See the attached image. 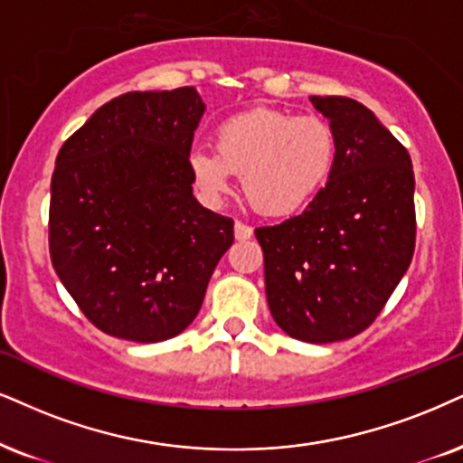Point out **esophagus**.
<instances>
[{
	"instance_id": "1",
	"label": "esophagus",
	"mask_w": 463,
	"mask_h": 463,
	"mask_svg": "<svg viewBox=\"0 0 463 463\" xmlns=\"http://www.w3.org/2000/svg\"><path fill=\"white\" fill-rule=\"evenodd\" d=\"M233 236H236V241H249V238L253 236V227L242 221H236V225H233Z\"/></svg>"
}]
</instances>
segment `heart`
I'll use <instances>...</instances> for the list:
<instances>
[{"instance_id":"heart-1","label":"heart","mask_w":463,"mask_h":463,"mask_svg":"<svg viewBox=\"0 0 463 463\" xmlns=\"http://www.w3.org/2000/svg\"><path fill=\"white\" fill-rule=\"evenodd\" d=\"M336 158V137L326 119L279 109H249L214 130V152L193 150L188 169L202 193L219 202L230 193L232 174L268 216L298 213L322 191Z\"/></svg>"}]
</instances>
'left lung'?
Wrapping results in <instances>:
<instances>
[{
  "mask_svg": "<svg viewBox=\"0 0 463 463\" xmlns=\"http://www.w3.org/2000/svg\"><path fill=\"white\" fill-rule=\"evenodd\" d=\"M311 102L335 130L333 174L305 213L255 236L279 328L333 344L363 333L406 275L416 241L414 171L406 147L361 102Z\"/></svg>",
  "mask_w": 463,
  "mask_h": 463,
  "instance_id": "left-lung-1",
  "label": "left lung"
}]
</instances>
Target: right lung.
I'll return each instance as SVG.
<instances>
[{
  "instance_id": "1",
  "label": "right lung",
  "mask_w": 463,
  "mask_h": 463,
  "mask_svg": "<svg viewBox=\"0 0 463 463\" xmlns=\"http://www.w3.org/2000/svg\"><path fill=\"white\" fill-rule=\"evenodd\" d=\"M195 88L128 92L100 107L57 154L51 261L83 316L137 344L195 319L233 221L193 197Z\"/></svg>"
}]
</instances>
